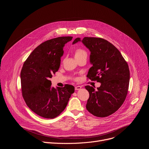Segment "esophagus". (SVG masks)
Segmentation results:
<instances>
[{"mask_svg": "<svg viewBox=\"0 0 149 149\" xmlns=\"http://www.w3.org/2000/svg\"><path fill=\"white\" fill-rule=\"evenodd\" d=\"M81 88H82V87H81V86H75V89L76 90H80Z\"/></svg>", "mask_w": 149, "mask_h": 149, "instance_id": "obj_1", "label": "esophagus"}]
</instances>
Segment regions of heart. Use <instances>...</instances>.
<instances>
[{
	"label": "heart",
	"mask_w": 149,
	"mask_h": 149,
	"mask_svg": "<svg viewBox=\"0 0 149 149\" xmlns=\"http://www.w3.org/2000/svg\"><path fill=\"white\" fill-rule=\"evenodd\" d=\"M87 52L82 49H77L74 53V56L75 59H78L82 57H87Z\"/></svg>",
	"instance_id": "1"
}]
</instances>
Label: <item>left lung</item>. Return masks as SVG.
<instances>
[{
  "instance_id": "1",
  "label": "left lung",
  "mask_w": 149,
  "mask_h": 149,
  "mask_svg": "<svg viewBox=\"0 0 149 149\" xmlns=\"http://www.w3.org/2000/svg\"><path fill=\"white\" fill-rule=\"evenodd\" d=\"M90 51V62L93 65L87 77L101 83L95 90L93 87H85L90 97L87 110L98 117H107L118 110L127 94L130 80L129 65L120 52L110 42L100 38H76Z\"/></svg>"
}]
</instances>
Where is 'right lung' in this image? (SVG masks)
Returning a JSON list of instances; mask_svg holds the SVG:
<instances>
[{"mask_svg":"<svg viewBox=\"0 0 149 149\" xmlns=\"http://www.w3.org/2000/svg\"><path fill=\"white\" fill-rule=\"evenodd\" d=\"M72 36L58 37L37 47L24 63L20 72L22 96L28 107L37 115L54 118L67 107L74 87H51L52 74L58 71L65 44Z\"/></svg>","mask_w":149,"mask_h":149,"instance_id":"1","label":"right lung"}]
</instances>
